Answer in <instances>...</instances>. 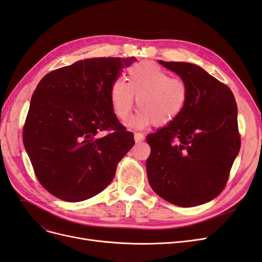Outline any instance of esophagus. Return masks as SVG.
I'll return each mask as SVG.
<instances>
[{
    "label": "esophagus",
    "mask_w": 262,
    "mask_h": 262,
    "mask_svg": "<svg viewBox=\"0 0 262 262\" xmlns=\"http://www.w3.org/2000/svg\"><path fill=\"white\" fill-rule=\"evenodd\" d=\"M144 140V136L140 132H136L134 133V141H136V143H139V142L143 141Z\"/></svg>",
    "instance_id": "34e87169"
}]
</instances>
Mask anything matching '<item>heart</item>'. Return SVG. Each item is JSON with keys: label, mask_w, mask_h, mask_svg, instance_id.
Masks as SVG:
<instances>
[{"label": "heart", "mask_w": 262, "mask_h": 262, "mask_svg": "<svg viewBox=\"0 0 262 262\" xmlns=\"http://www.w3.org/2000/svg\"><path fill=\"white\" fill-rule=\"evenodd\" d=\"M125 81L119 78L110 87V101L115 116L126 121L134 107L140 109L130 121L136 128L169 124L184 112L189 98V87L185 80L171 76L153 62L143 61L128 70Z\"/></svg>", "instance_id": "1"}]
</instances>
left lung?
<instances>
[{
    "label": "left lung",
    "mask_w": 262,
    "mask_h": 262,
    "mask_svg": "<svg viewBox=\"0 0 262 262\" xmlns=\"http://www.w3.org/2000/svg\"><path fill=\"white\" fill-rule=\"evenodd\" d=\"M189 87L186 108L175 121L146 137L149 186L178 207H195L226 186L241 148L235 97L224 83L192 63L158 61Z\"/></svg>",
    "instance_id": "left-lung-1"
}]
</instances>
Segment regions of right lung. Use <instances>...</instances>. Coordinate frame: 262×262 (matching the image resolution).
I'll use <instances>...</instances> for the list:
<instances>
[{
  "label": "right lung",
  "mask_w": 262,
  "mask_h": 262,
  "mask_svg": "<svg viewBox=\"0 0 262 262\" xmlns=\"http://www.w3.org/2000/svg\"><path fill=\"white\" fill-rule=\"evenodd\" d=\"M136 61L85 59L51 71L37 85L23 142L37 179L54 196L80 202L113 181L134 139L113 112L110 87ZM102 130L110 133L101 138Z\"/></svg>",
  "instance_id": "obj_1"
}]
</instances>
